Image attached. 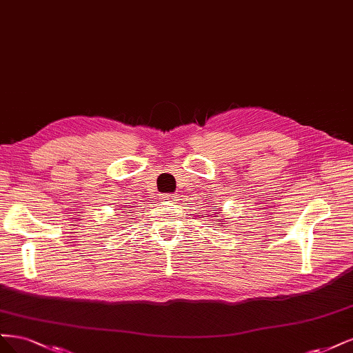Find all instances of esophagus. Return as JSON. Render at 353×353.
<instances>
[{
  "label": "esophagus",
  "instance_id": "esophagus-1",
  "mask_svg": "<svg viewBox=\"0 0 353 353\" xmlns=\"http://www.w3.org/2000/svg\"><path fill=\"white\" fill-rule=\"evenodd\" d=\"M164 198L167 199V201H170V202H173V203H176L179 199H177V196H174V195H172V193H168V195H164Z\"/></svg>",
  "mask_w": 353,
  "mask_h": 353
}]
</instances>
